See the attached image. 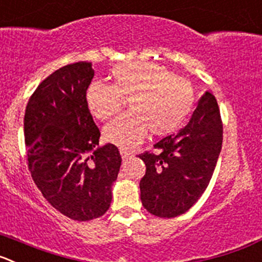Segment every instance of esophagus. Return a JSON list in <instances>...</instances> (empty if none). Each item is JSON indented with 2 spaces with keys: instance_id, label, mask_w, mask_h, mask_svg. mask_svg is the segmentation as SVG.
Listing matches in <instances>:
<instances>
[{
  "instance_id": "esophagus-1",
  "label": "esophagus",
  "mask_w": 262,
  "mask_h": 262,
  "mask_svg": "<svg viewBox=\"0 0 262 262\" xmlns=\"http://www.w3.org/2000/svg\"><path fill=\"white\" fill-rule=\"evenodd\" d=\"M120 154H121V158H123V160H128L129 158H132L130 151H126V150H124V148H121V150H120Z\"/></svg>"
}]
</instances>
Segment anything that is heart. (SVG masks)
Wrapping results in <instances>:
<instances>
[{"label": "heart", "instance_id": "heart-1", "mask_svg": "<svg viewBox=\"0 0 262 262\" xmlns=\"http://www.w3.org/2000/svg\"><path fill=\"white\" fill-rule=\"evenodd\" d=\"M112 85L95 81L85 94L90 114L107 120L128 99V114L103 129V138L121 148L142 142L150 129L154 136H168L183 125L194 107L192 85L158 63L129 60L111 70Z\"/></svg>", "mask_w": 262, "mask_h": 262}]
</instances>
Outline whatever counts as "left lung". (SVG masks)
<instances>
[{
    "label": "left lung",
    "mask_w": 262,
    "mask_h": 262,
    "mask_svg": "<svg viewBox=\"0 0 262 262\" xmlns=\"http://www.w3.org/2000/svg\"><path fill=\"white\" fill-rule=\"evenodd\" d=\"M222 147V121L216 98L205 92L189 124L141 154L146 174L141 200L150 213L172 219L189 211L209 185Z\"/></svg>",
    "instance_id": "8db88e82"
}]
</instances>
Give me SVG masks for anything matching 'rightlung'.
<instances>
[{"instance_id":"obj_1","label":"right lung","mask_w":262,"mask_h":262,"mask_svg":"<svg viewBox=\"0 0 262 262\" xmlns=\"http://www.w3.org/2000/svg\"><path fill=\"white\" fill-rule=\"evenodd\" d=\"M93 77L92 63L59 68L38 85L24 115L32 178L54 208L76 221L106 213L121 165L116 146L97 147L101 132L85 99Z\"/></svg>"}]
</instances>
